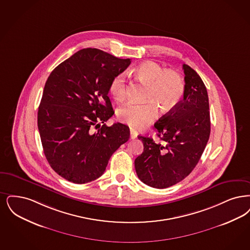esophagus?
<instances>
[{
	"label": "esophagus",
	"instance_id": "34e87169",
	"mask_svg": "<svg viewBox=\"0 0 250 250\" xmlns=\"http://www.w3.org/2000/svg\"><path fill=\"white\" fill-rule=\"evenodd\" d=\"M138 138V133L137 131H134V130H130V139L132 140H135Z\"/></svg>",
	"mask_w": 250,
	"mask_h": 250
}]
</instances>
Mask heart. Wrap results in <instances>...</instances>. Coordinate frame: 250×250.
Returning <instances> with one entry per match:
<instances>
[{
	"label": "heart",
	"instance_id": "heart-1",
	"mask_svg": "<svg viewBox=\"0 0 250 250\" xmlns=\"http://www.w3.org/2000/svg\"><path fill=\"white\" fill-rule=\"evenodd\" d=\"M139 80L148 89L145 94L146 104L128 103L118 110L122 122L133 129H144L158 117V107L165 112L174 110L182 100L185 91L184 81L180 74L165 69L154 61H145L135 69ZM111 96L118 101L127 97V80L125 73L117 74L110 84Z\"/></svg>",
	"mask_w": 250,
	"mask_h": 250
}]
</instances>
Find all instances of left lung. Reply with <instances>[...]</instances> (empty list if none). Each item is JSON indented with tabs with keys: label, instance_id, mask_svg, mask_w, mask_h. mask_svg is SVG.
Returning a JSON list of instances; mask_svg holds the SVG:
<instances>
[{
	"label": "left lung",
	"instance_id": "left-lung-1",
	"mask_svg": "<svg viewBox=\"0 0 250 250\" xmlns=\"http://www.w3.org/2000/svg\"><path fill=\"white\" fill-rule=\"evenodd\" d=\"M183 100L154 124L159 140L139 136L144 150L135 160L137 175L150 187L165 189L184 180L195 167L210 135L208 91L197 72L183 64Z\"/></svg>",
	"mask_w": 250,
	"mask_h": 250
}]
</instances>
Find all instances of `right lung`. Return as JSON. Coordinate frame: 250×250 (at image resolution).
Listing matches in <instances>:
<instances>
[{
  "mask_svg": "<svg viewBox=\"0 0 250 250\" xmlns=\"http://www.w3.org/2000/svg\"><path fill=\"white\" fill-rule=\"evenodd\" d=\"M130 63L85 48L51 72L38 110V129L51 167L65 180L77 184L97 180L112 153L129 140L127 125L104 123L114 114L108 97L110 82Z\"/></svg>",
  "mask_w": 250,
  "mask_h": 250,
  "instance_id": "right-lung-1",
  "label": "right lung"
}]
</instances>
